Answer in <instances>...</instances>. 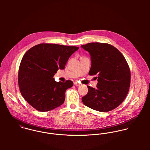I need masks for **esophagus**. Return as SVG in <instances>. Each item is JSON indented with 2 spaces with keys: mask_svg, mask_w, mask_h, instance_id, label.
Listing matches in <instances>:
<instances>
[{
  "mask_svg": "<svg viewBox=\"0 0 150 150\" xmlns=\"http://www.w3.org/2000/svg\"><path fill=\"white\" fill-rule=\"evenodd\" d=\"M74 85H75L76 86H80V84L79 83H78L77 81H75V82H74Z\"/></svg>",
  "mask_w": 150,
  "mask_h": 150,
  "instance_id": "esophagus-1",
  "label": "esophagus"
}]
</instances>
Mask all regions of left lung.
Segmentation results:
<instances>
[{
    "instance_id": "obj_1",
    "label": "left lung",
    "mask_w": 150,
    "mask_h": 150,
    "mask_svg": "<svg viewBox=\"0 0 150 150\" xmlns=\"http://www.w3.org/2000/svg\"><path fill=\"white\" fill-rule=\"evenodd\" d=\"M81 47L91 55L89 74L98 76L96 88L87 86L88 92L82 98L83 103L98 111H110L120 106L128 93L130 84L128 64L121 52L111 44L90 43Z\"/></svg>"
}]
</instances>
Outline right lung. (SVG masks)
<instances>
[{
    "label": "right lung",
    "instance_id": "right-lung-1",
    "mask_svg": "<svg viewBox=\"0 0 150 150\" xmlns=\"http://www.w3.org/2000/svg\"><path fill=\"white\" fill-rule=\"evenodd\" d=\"M79 47L42 43L28 50L20 64L18 81L25 100L36 110L45 112L64 102L65 92L73 83L57 82L54 76L64 69L70 57Z\"/></svg>",
    "mask_w": 150,
    "mask_h": 150
}]
</instances>
